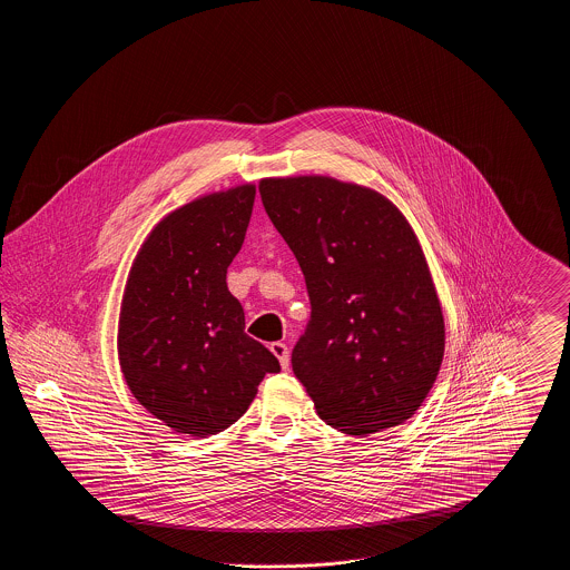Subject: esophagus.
Instances as JSON below:
<instances>
[{"instance_id": "esophagus-1", "label": "esophagus", "mask_w": 570, "mask_h": 570, "mask_svg": "<svg viewBox=\"0 0 570 570\" xmlns=\"http://www.w3.org/2000/svg\"><path fill=\"white\" fill-rule=\"evenodd\" d=\"M272 353L277 356V361H279V365L284 367V370H288V363H291V353H288V346L284 344V342H273Z\"/></svg>"}]
</instances>
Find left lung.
<instances>
[{"label": "left lung", "mask_w": 570, "mask_h": 570, "mask_svg": "<svg viewBox=\"0 0 570 570\" xmlns=\"http://www.w3.org/2000/svg\"><path fill=\"white\" fill-rule=\"evenodd\" d=\"M258 190L305 277L312 314L291 361L318 416L351 435L404 423L444 354L440 301L406 217L331 177L263 179Z\"/></svg>", "instance_id": "left-lung-1"}]
</instances>
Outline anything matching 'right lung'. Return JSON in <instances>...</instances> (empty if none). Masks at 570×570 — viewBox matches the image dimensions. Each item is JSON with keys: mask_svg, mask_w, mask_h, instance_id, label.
<instances>
[{"mask_svg": "<svg viewBox=\"0 0 570 570\" xmlns=\"http://www.w3.org/2000/svg\"><path fill=\"white\" fill-rule=\"evenodd\" d=\"M256 188L245 184L168 214L136 254L117 351L132 395L179 434L230 428L279 361L245 333L226 269L244 245Z\"/></svg>", "mask_w": 570, "mask_h": 570, "instance_id": "1", "label": "right lung"}]
</instances>
